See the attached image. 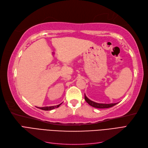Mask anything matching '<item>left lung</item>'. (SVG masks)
<instances>
[{"label":"left lung","mask_w":148,"mask_h":148,"mask_svg":"<svg viewBox=\"0 0 148 148\" xmlns=\"http://www.w3.org/2000/svg\"><path fill=\"white\" fill-rule=\"evenodd\" d=\"M84 99L88 103V104H89L93 107H95V108H98V109L110 108V107H113L117 104V103H111V104H102V103H97L91 101L90 99H89L86 97V96L85 95V94H84Z\"/></svg>","instance_id":"8db88e82"}]
</instances>
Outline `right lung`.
I'll use <instances>...</instances> for the list:
<instances>
[{"label": "right lung", "mask_w": 148, "mask_h": 148, "mask_svg": "<svg viewBox=\"0 0 148 148\" xmlns=\"http://www.w3.org/2000/svg\"><path fill=\"white\" fill-rule=\"evenodd\" d=\"M62 104V103L59 105H57V106H49V107H38V108L40 109H42L44 110H51L52 109H54L55 108H57V107H59L60 105Z\"/></svg>", "instance_id": "add662e5"}]
</instances>
